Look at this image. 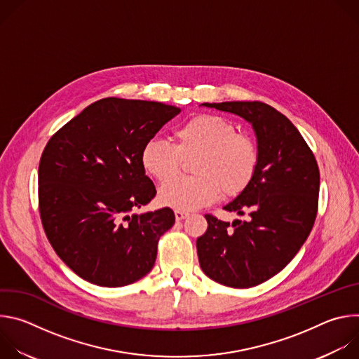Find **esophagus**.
<instances>
[{"label": "esophagus", "instance_id": "1", "mask_svg": "<svg viewBox=\"0 0 359 359\" xmlns=\"http://www.w3.org/2000/svg\"><path fill=\"white\" fill-rule=\"evenodd\" d=\"M175 217H176V220H184L186 217H189V213L182 212V210H175Z\"/></svg>", "mask_w": 359, "mask_h": 359}]
</instances>
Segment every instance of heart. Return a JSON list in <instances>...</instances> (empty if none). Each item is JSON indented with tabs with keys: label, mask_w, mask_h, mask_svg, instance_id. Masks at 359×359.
Masks as SVG:
<instances>
[{
	"label": "heart",
	"mask_w": 359,
	"mask_h": 359,
	"mask_svg": "<svg viewBox=\"0 0 359 359\" xmlns=\"http://www.w3.org/2000/svg\"><path fill=\"white\" fill-rule=\"evenodd\" d=\"M175 144L149 140L140 153L147 175L159 182L170 179L180 168L182 158L191 162L193 177H175L161 187L159 200L166 208L190 212L213 203L220 191L226 196L241 193L259 166V149L254 139L217 115H194L173 133Z\"/></svg>",
	"instance_id": "heart-1"
}]
</instances>
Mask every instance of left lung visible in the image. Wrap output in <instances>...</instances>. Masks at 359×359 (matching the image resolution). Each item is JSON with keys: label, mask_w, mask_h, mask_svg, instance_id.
I'll return each instance as SVG.
<instances>
[{"label": "left lung", "mask_w": 359, "mask_h": 359, "mask_svg": "<svg viewBox=\"0 0 359 359\" xmlns=\"http://www.w3.org/2000/svg\"><path fill=\"white\" fill-rule=\"evenodd\" d=\"M241 116L257 136L259 166L251 183L224 210L247 222L206 215L197 238L198 263L209 278L233 288L259 285L280 273L310 236L318 210L320 170L298 129L263 102L203 104Z\"/></svg>", "instance_id": "left-lung-1"}]
</instances>
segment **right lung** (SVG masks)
<instances>
[{
	"label": "right lung",
	"instance_id": "obj_1",
	"mask_svg": "<svg viewBox=\"0 0 359 359\" xmlns=\"http://www.w3.org/2000/svg\"><path fill=\"white\" fill-rule=\"evenodd\" d=\"M179 112L161 102L105 97L46 143L38 169L42 226L81 278L123 287L155 266L159 238L175 224V213H133L156 196L140 153Z\"/></svg>",
	"mask_w": 359,
	"mask_h": 359
}]
</instances>
